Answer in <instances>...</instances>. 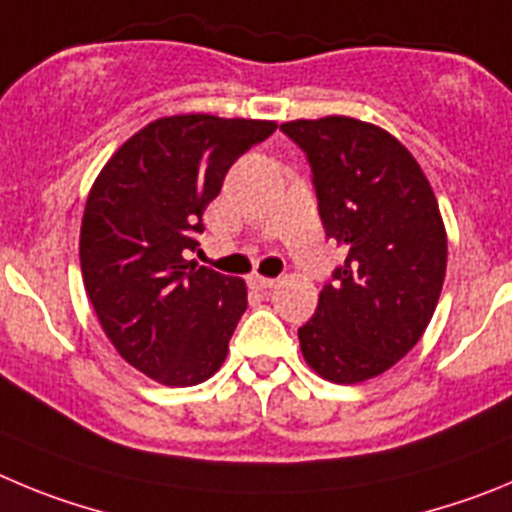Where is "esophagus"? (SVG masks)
<instances>
[{
    "instance_id": "esophagus-1",
    "label": "esophagus",
    "mask_w": 512,
    "mask_h": 512,
    "mask_svg": "<svg viewBox=\"0 0 512 512\" xmlns=\"http://www.w3.org/2000/svg\"><path fill=\"white\" fill-rule=\"evenodd\" d=\"M250 285H252V288H257V290H270V288H275V285H278V280L265 278V275H252Z\"/></svg>"
}]
</instances>
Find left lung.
<instances>
[{"label":"left lung","instance_id":"1","mask_svg":"<svg viewBox=\"0 0 512 512\" xmlns=\"http://www.w3.org/2000/svg\"><path fill=\"white\" fill-rule=\"evenodd\" d=\"M280 130L308 155L321 222L347 250L298 329L303 359L336 385L372 380L416 347L439 303V201L408 147L377 124L331 114Z\"/></svg>","mask_w":512,"mask_h":512}]
</instances>
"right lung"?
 <instances>
[{
	"instance_id": "right-lung-1",
	"label": "right lung",
	"mask_w": 512,
	"mask_h": 512,
	"mask_svg": "<svg viewBox=\"0 0 512 512\" xmlns=\"http://www.w3.org/2000/svg\"><path fill=\"white\" fill-rule=\"evenodd\" d=\"M270 119L176 114L145 124L96 176L81 219V275L109 342L168 388L209 380L247 308L242 278L186 260L234 160Z\"/></svg>"
}]
</instances>
